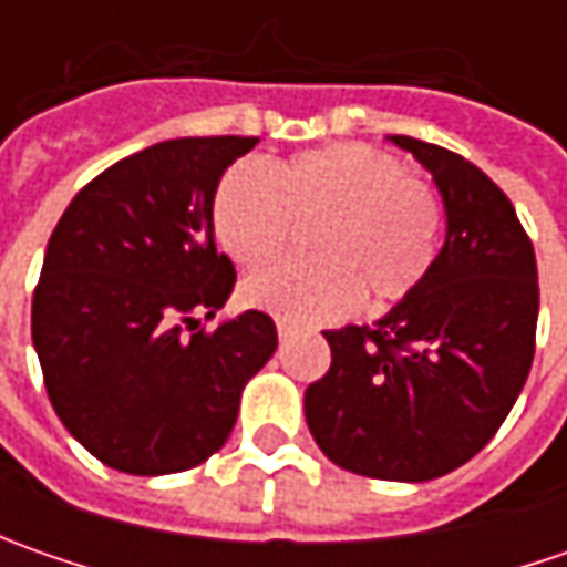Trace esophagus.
<instances>
[{"mask_svg": "<svg viewBox=\"0 0 567 567\" xmlns=\"http://www.w3.org/2000/svg\"><path fill=\"white\" fill-rule=\"evenodd\" d=\"M277 338H280V340L293 338V328H290L287 321H277Z\"/></svg>", "mask_w": 567, "mask_h": 567, "instance_id": "esophagus-1", "label": "esophagus"}]
</instances>
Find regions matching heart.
Returning a JSON list of instances; mask_svg holds the SVG:
<instances>
[{"label":"heart","instance_id":"b5f03b06","mask_svg":"<svg viewBox=\"0 0 567 567\" xmlns=\"http://www.w3.org/2000/svg\"><path fill=\"white\" fill-rule=\"evenodd\" d=\"M445 207L429 179L372 144L338 142L274 166L239 161L210 198V229L236 265H261L316 227L309 261H277L246 277L243 299L290 324L350 316L362 302L413 296L435 265Z\"/></svg>","mask_w":567,"mask_h":567}]
</instances>
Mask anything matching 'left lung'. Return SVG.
<instances>
[{
    "label": "left lung",
    "mask_w": 567,
    "mask_h": 567,
    "mask_svg": "<svg viewBox=\"0 0 567 567\" xmlns=\"http://www.w3.org/2000/svg\"><path fill=\"white\" fill-rule=\"evenodd\" d=\"M432 173L447 236L423 287L379 324L324 331L306 423L343 470L423 483L467 464L512 413L536 350V255L508 195L461 154L391 135Z\"/></svg>",
    "instance_id": "obj_1"
}]
</instances>
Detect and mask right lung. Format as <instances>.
Masks as SVG:
<instances>
[{"label":"right lung","instance_id":"obj_1","mask_svg":"<svg viewBox=\"0 0 567 567\" xmlns=\"http://www.w3.org/2000/svg\"><path fill=\"white\" fill-rule=\"evenodd\" d=\"M255 144H151L94 176L55 224L31 338L55 416L106 467H198L224 447L246 381L277 350L271 316L255 309L198 328L236 284L214 246L210 198Z\"/></svg>","mask_w":567,"mask_h":567}]
</instances>
